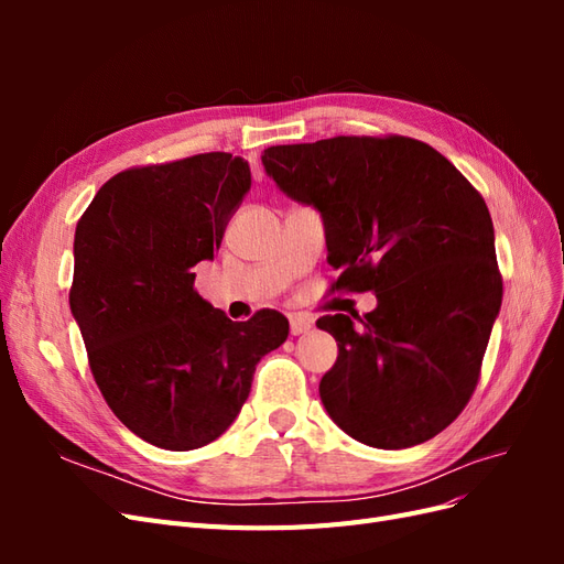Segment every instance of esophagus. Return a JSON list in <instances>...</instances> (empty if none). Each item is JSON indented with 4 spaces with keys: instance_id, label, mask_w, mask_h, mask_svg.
Returning <instances> with one entry per match:
<instances>
[{
    "instance_id": "esophagus-1",
    "label": "esophagus",
    "mask_w": 564,
    "mask_h": 564,
    "mask_svg": "<svg viewBox=\"0 0 564 564\" xmlns=\"http://www.w3.org/2000/svg\"><path fill=\"white\" fill-rule=\"evenodd\" d=\"M289 329H292V336L308 334L313 329V319L303 317V315H292L289 317Z\"/></svg>"
}]
</instances>
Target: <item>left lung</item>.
<instances>
[{
    "instance_id": "obj_1",
    "label": "left lung",
    "mask_w": 564,
    "mask_h": 564,
    "mask_svg": "<svg viewBox=\"0 0 564 564\" xmlns=\"http://www.w3.org/2000/svg\"><path fill=\"white\" fill-rule=\"evenodd\" d=\"M261 162L319 214L336 289L377 294L357 322L317 319L338 344L319 381L327 414L377 449L435 437L470 400L501 308L485 199L435 148L402 135L272 145Z\"/></svg>"
}]
</instances>
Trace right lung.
Segmentation results:
<instances>
[{
  "mask_svg": "<svg viewBox=\"0 0 564 564\" xmlns=\"http://www.w3.org/2000/svg\"><path fill=\"white\" fill-rule=\"evenodd\" d=\"M249 187L247 160L204 152L112 176L77 224L70 311L94 379L155 447L187 452L224 435L256 365L289 336L284 315L232 322L193 286Z\"/></svg>",
  "mask_w": 564,
  "mask_h": 564,
  "instance_id": "right-lung-1",
  "label": "right lung"
}]
</instances>
